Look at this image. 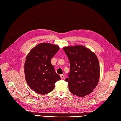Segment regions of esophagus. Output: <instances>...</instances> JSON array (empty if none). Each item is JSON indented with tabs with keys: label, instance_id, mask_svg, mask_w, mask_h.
<instances>
[{
	"label": "esophagus",
	"instance_id": "obj_1",
	"mask_svg": "<svg viewBox=\"0 0 121 121\" xmlns=\"http://www.w3.org/2000/svg\"><path fill=\"white\" fill-rule=\"evenodd\" d=\"M60 77H61V78L62 79H64V78H65V76H64V75H63V74L60 75Z\"/></svg>",
	"mask_w": 121,
	"mask_h": 121
}]
</instances>
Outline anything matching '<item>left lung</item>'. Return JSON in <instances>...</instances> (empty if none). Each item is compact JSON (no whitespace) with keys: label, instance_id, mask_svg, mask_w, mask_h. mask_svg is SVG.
<instances>
[{"label":"left lung","instance_id":"1","mask_svg":"<svg viewBox=\"0 0 121 121\" xmlns=\"http://www.w3.org/2000/svg\"><path fill=\"white\" fill-rule=\"evenodd\" d=\"M63 50L70 61L69 77L65 80L69 89L78 97L90 94L99 80V63L96 54L81 45L66 47Z\"/></svg>","mask_w":121,"mask_h":121}]
</instances>
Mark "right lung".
Returning <instances> with one entry per match:
<instances>
[{"label":"right lung","mask_w":121,"mask_h":121,"mask_svg":"<svg viewBox=\"0 0 121 121\" xmlns=\"http://www.w3.org/2000/svg\"><path fill=\"white\" fill-rule=\"evenodd\" d=\"M59 47L49 43H41L32 48L25 62L26 81L30 89L39 94L52 92L54 84L61 79L51 63V59L56 54Z\"/></svg>","instance_id":"add662e5"}]
</instances>
